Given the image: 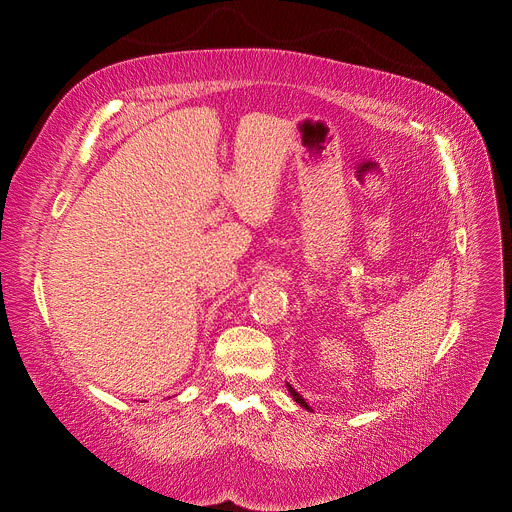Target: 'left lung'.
Segmentation results:
<instances>
[{"instance_id":"8db88e82","label":"left lung","mask_w":512,"mask_h":512,"mask_svg":"<svg viewBox=\"0 0 512 512\" xmlns=\"http://www.w3.org/2000/svg\"><path fill=\"white\" fill-rule=\"evenodd\" d=\"M286 389H288V393H290V397H292V399H294V401H297V404H299V406H301V408H305V410H309V406H307V401H305V399H303V397H301V395H299V393H297V391H294V389H292V386H290V384H288V382H286Z\"/></svg>"}]
</instances>
